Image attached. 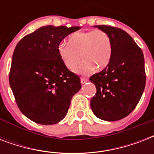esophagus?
<instances>
[{"instance_id":"esophagus-1","label":"esophagus","mask_w":154,"mask_h":154,"mask_svg":"<svg viewBox=\"0 0 154 154\" xmlns=\"http://www.w3.org/2000/svg\"><path fill=\"white\" fill-rule=\"evenodd\" d=\"M88 82V80L86 78H84V77H82L81 78V82H82V84H85V83H86Z\"/></svg>"}]
</instances>
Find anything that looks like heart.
<instances>
[{
	"label": "heart",
	"mask_w": 154,
	"mask_h": 154,
	"mask_svg": "<svg viewBox=\"0 0 154 154\" xmlns=\"http://www.w3.org/2000/svg\"><path fill=\"white\" fill-rule=\"evenodd\" d=\"M68 44L58 46V55L68 69L73 70L81 61H84L76 69L78 74L85 75L93 69L101 70L109 64L112 55V43L107 32L101 29L79 31L72 33Z\"/></svg>",
	"instance_id": "obj_1"
}]
</instances>
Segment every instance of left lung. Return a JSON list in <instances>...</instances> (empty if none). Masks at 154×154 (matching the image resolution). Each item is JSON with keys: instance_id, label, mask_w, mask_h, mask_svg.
<instances>
[{"instance_id": "left-lung-1", "label": "left lung", "mask_w": 154, "mask_h": 154, "mask_svg": "<svg viewBox=\"0 0 154 154\" xmlns=\"http://www.w3.org/2000/svg\"><path fill=\"white\" fill-rule=\"evenodd\" d=\"M94 27L109 34L112 55L107 66L89 78L97 89L90 107L97 117L115 122L127 117L143 94L146 80L144 55L124 30L110 25Z\"/></svg>"}]
</instances>
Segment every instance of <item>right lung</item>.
Instances as JSON below:
<instances>
[{"label":"right lung","mask_w":154,"mask_h":154,"mask_svg":"<svg viewBox=\"0 0 154 154\" xmlns=\"http://www.w3.org/2000/svg\"><path fill=\"white\" fill-rule=\"evenodd\" d=\"M81 27L47 25L26 35L13 54L9 85L20 112L32 122L53 125L66 116L80 77L63 65L58 46Z\"/></svg>","instance_id":"add662e5"}]
</instances>
